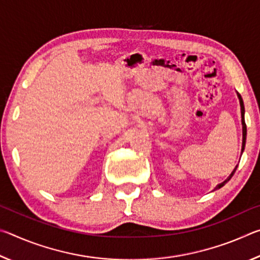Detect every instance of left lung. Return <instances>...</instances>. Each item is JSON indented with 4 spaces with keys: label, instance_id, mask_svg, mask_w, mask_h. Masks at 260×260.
Segmentation results:
<instances>
[{
    "label": "left lung",
    "instance_id": "left-lung-1",
    "mask_svg": "<svg viewBox=\"0 0 260 260\" xmlns=\"http://www.w3.org/2000/svg\"><path fill=\"white\" fill-rule=\"evenodd\" d=\"M237 95H239V99H240V104H241V113H242V126H243V142H242V152H243V150H244V147H245V139H246V125H245V121H244V104H243V101H242L241 95H240V94H237ZM236 169H237V165H236V167H235V169H234V171H233V172L231 173L230 177H228V178H227V179H226L225 181H223V182L219 183L218 186L214 188V190H215V189H219V188H221L222 186H225V183H227L228 181H230V180L232 179L233 175H234V173H235Z\"/></svg>",
    "mask_w": 260,
    "mask_h": 260
}]
</instances>
